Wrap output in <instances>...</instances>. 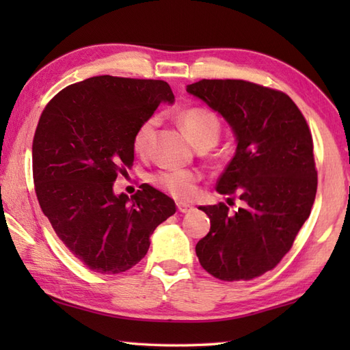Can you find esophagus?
Masks as SVG:
<instances>
[{
  "label": "esophagus",
  "instance_id": "34e87169",
  "mask_svg": "<svg viewBox=\"0 0 350 350\" xmlns=\"http://www.w3.org/2000/svg\"><path fill=\"white\" fill-rule=\"evenodd\" d=\"M192 209H194V206L189 204V203H177V211H179L180 213H188L191 212Z\"/></svg>",
  "mask_w": 350,
  "mask_h": 350
}]
</instances>
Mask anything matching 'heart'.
Segmentation results:
<instances>
[{
  "instance_id": "b5f03b06",
  "label": "heart",
  "mask_w": 350,
  "mask_h": 350,
  "mask_svg": "<svg viewBox=\"0 0 350 350\" xmlns=\"http://www.w3.org/2000/svg\"><path fill=\"white\" fill-rule=\"evenodd\" d=\"M179 122L198 148H209L218 143L221 123L213 111L203 107H191L179 114ZM154 128L156 120L153 117L138 126L132 138L133 150L139 154L147 152ZM152 180L156 187L176 198H191L196 194L200 176L189 170H171L154 174Z\"/></svg>"
}]
</instances>
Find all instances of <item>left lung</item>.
<instances>
[{"label":"left lung","mask_w":350,"mask_h":350,"mask_svg":"<svg viewBox=\"0 0 350 350\" xmlns=\"http://www.w3.org/2000/svg\"><path fill=\"white\" fill-rule=\"evenodd\" d=\"M187 92L226 118L236 135L233 159L217 183L242 206H200L211 230L196 252L222 281H248L273 269L292 248L317 191L313 138L286 93L242 79H202Z\"/></svg>","instance_id":"1"}]
</instances>
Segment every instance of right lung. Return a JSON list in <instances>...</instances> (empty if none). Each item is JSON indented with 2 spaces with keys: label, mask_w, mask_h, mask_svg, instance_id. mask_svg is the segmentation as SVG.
Here are the masks:
<instances>
[{
  "label": "right lung",
  "mask_w": 350,
  "mask_h": 350,
  "mask_svg": "<svg viewBox=\"0 0 350 350\" xmlns=\"http://www.w3.org/2000/svg\"><path fill=\"white\" fill-rule=\"evenodd\" d=\"M173 100L165 81L102 75L63 88L44 107L33 139L36 196L88 269H131L147 254L154 228L174 215L173 200L147 183L131 197L113 191L133 165L137 128Z\"/></svg>",
  "instance_id": "obj_1"
}]
</instances>
